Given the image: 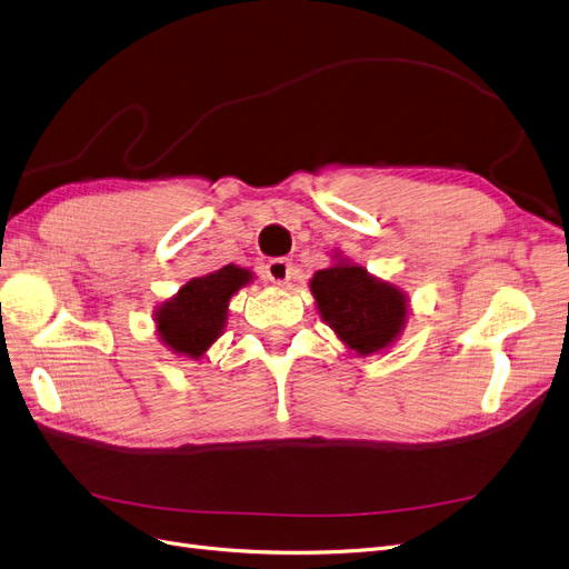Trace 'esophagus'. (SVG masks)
Instances as JSON below:
<instances>
[{"label":"esophagus","mask_w":569,"mask_h":569,"mask_svg":"<svg viewBox=\"0 0 569 569\" xmlns=\"http://www.w3.org/2000/svg\"><path fill=\"white\" fill-rule=\"evenodd\" d=\"M264 273L273 286H286L292 277H296V269H292V264L286 258H273L269 260Z\"/></svg>","instance_id":"34e87169"}]
</instances>
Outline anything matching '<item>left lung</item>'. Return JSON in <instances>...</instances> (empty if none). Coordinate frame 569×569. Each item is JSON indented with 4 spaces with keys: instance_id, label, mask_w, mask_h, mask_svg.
Here are the masks:
<instances>
[{
    "instance_id": "1",
    "label": "left lung",
    "mask_w": 569,
    "mask_h": 569,
    "mask_svg": "<svg viewBox=\"0 0 569 569\" xmlns=\"http://www.w3.org/2000/svg\"><path fill=\"white\" fill-rule=\"evenodd\" d=\"M309 281L321 319L356 356L385 353L406 330L410 302L403 288L377 279L342 252Z\"/></svg>"
}]
</instances>
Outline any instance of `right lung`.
Here are the masks:
<instances>
[{"label":"right lung","mask_w":569,"mask_h":569,"mask_svg":"<svg viewBox=\"0 0 569 569\" xmlns=\"http://www.w3.org/2000/svg\"><path fill=\"white\" fill-rule=\"evenodd\" d=\"M248 283H252V271L239 264L189 279L154 309L159 342L184 361H201L224 332L229 300Z\"/></svg>","instance_id":"right-lung-1"}]
</instances>
